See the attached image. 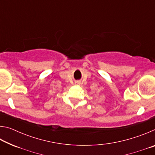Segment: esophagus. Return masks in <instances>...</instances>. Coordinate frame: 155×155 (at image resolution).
Here are the masks:
<instances>
[{
  "mask_svg": "<svg viewBox=\"0 0 155 155\" xmlns=\"http://www.w3.org/2000/svg\"><path fill=\"white\" fill-rule=\"evenodd\" d=\"M77 83H79V82H77Z\"/></svg>",
  "mask_w": 155,
  "mask_h": 155,
  "instance_id": "34e87169",
  "label": "esophagus"
}]
</instances>
